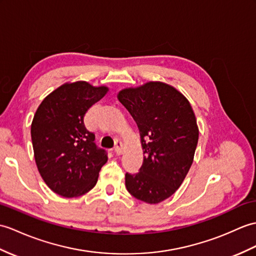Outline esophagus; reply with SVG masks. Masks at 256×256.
Returning <instances> with one entry per match:
<instances>
[{
  "mask_svg": "<svg viewBox=\"0 0 256 256\" xmlns=\"http://www.w3.org/2000/svg\"><path fill=\"white\" fill-rule=\"evenodd\" d=\"M114 152L116 155H121V154L123 152V144L121 140H116V146H114Z\"/></svg>",
  "mask_w": 256,
  "mask_h": 256,
  "instance_id": "1",
  "label": "esophagus"
}]
</instances>
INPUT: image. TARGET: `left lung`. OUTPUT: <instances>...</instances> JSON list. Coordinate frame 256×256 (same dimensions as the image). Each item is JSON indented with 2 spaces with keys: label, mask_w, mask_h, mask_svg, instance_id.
Returning <instances> with one entry per match:
<instances>
[{
  "label": "left lung",
  "mask_w": 256,
  "mask_h": 256,
  "mask_svg": "<svg viewBox=\"0 0 256 256\" xmlns=\"http://www.w3.org/2000/svg\"><path fill=\"white\" fill-rule=\"evenodd\" d=\"M118 99L138 124L145 155L140 172L126 174V186L135 198L160 203L180 188L193 162L198 128L192 106L162 82L122 89Z\"/></svg>",
  "instance_id": "8db88e82"
}]
</instances>
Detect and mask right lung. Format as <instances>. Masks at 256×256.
Wrapping results in <instances>:
<instances>
[{
  "instance_id": "obj_1",
  "label": "right lung",
  "mask_w": 256,
  "mask_h": 256,
  "mask_svg": "<svg viewBox=\"0 0 256 256\" xmlns=\"http://www.w3.org/2000/svg\"><path fill=\"white\" fill-rule=\"evenodd\" d=\"M109 89L87 82H66L42 100L32 123L36 164L44 181L63 198H76L96 186L108 156L85 128L87 110Z\"/></svg>"
}]
</instances>
